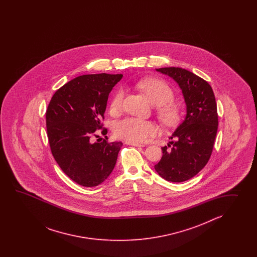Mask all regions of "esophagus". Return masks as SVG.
Masks as SVG:
<instances>
[{
  "label": "esophagus",
  "instance_id": "1",
  "mask_svg": "<svg viewBox=\"0 0 257 257\" xmlns=\"http://www.w3.org/2000/svg\"><path fill=\"white\" fill-rule=\"evenodd\" d=\"M126 144L127 145H131V146H135V147H144V145L143 144H140V143H136V142H125Z\"/></svg>",
  "mask_w": 257,
  "mask_h": 257
}]
</instances>
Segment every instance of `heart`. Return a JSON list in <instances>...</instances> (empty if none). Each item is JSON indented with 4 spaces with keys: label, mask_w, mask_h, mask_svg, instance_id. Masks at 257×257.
<instances>
[{
    "label": "heart",
    "mask_w": 257,
    "mask_h": 257,
    "mask_svg": "<svg viewBox=\"0 0 257 257\" xmlns=\"http://www.w3.org/2000/svg\"><path fill=\"white\" fill-rule=\"evenodd\" d=\"M136 87L145 93L150 102L155 105L160 122L165 126L173 127L179 124L182 118L180 105L172 101L175 96L173 89L166 82L155 78L142 79L136 82ZM125 92L119 89L110 103V111L116 114L120 111L124 102ZM158 128L153 122L136 117H126L116 121L114 125L115 136L130 142H143L155 136Z\"/></svg>",
    "instance_id": "b5f03b06"
}]
</instances>
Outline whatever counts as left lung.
I'll return each instance as SVG.
<instances>
[{
	"label": "left lung",
	"instance_id": "obj_1",
	"mask_svg": "<svg viewBox=\"0 0 257 257\" xmlns=\"http://www.w3.org/2000/svg\"><path fill=\"white\" fill-rule=\"evenodd\" d=\"M156 71L179 84L186 104V116L162 148L163 157L154 165L165 180L180 183L197 175L208 164L218 131L217 104L213 90L204 79L186 69L168 67Z\"/></svg>",
	"mask_w": 257,
	"mask_h": 257
}]
</instances>
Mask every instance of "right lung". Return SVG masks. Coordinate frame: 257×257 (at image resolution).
<instances>
[{
  "instance_id": "add662e5",
  "label": "right lung",
  "mask_w": 257,
  "mask_h": 257,
  "mask_svg": "<svg viewBox=\"0 0 257 257\" xmlns=\"http://www.w3.org/2000/svg\"><path fill=\"white\" fill-rule=\"evenodd\" d=\"M122 74H86L56 91L46 112L49 147L60 169L78 185L102 184L115 167L123 143L93 142L103 135L104 111L111 90Z\"/></svg>"
}]
</instances>
